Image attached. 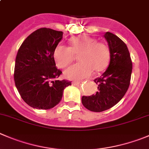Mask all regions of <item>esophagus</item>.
<instances>
[{"mask_svg": "<svg viewBox=\"0 0 149 149\" xmlns=\"http://www.w3.org/2000/svg\"><path fill=\"white\" fill-rule=\"evenodd\" d=\"M80 83V81H73L72 82V84L75 85V86H77V85H79Z\"/></svg>", "mask_w": 149, "mask_h": 149, "instance_id": "esophagus-1", "label": "esophagus"}]
</instances>
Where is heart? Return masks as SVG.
Returning <instances> with one entry per match:
<instances>
[{
  "mask_svg": "<svg viewBox=\"0 0 149 149\" xmlns=\"http://www.w3.org/2000/svg\"><path fill=\"white\" fill-rule=\"evenodd\" d=\"M70 47L59 45L53 52V58L58 67L64 69L77 55L80 62L72 65L64 72L69 80H80L89 77L93 69L100 72L105 69L110 60V51L107 45L88 36H77L69 40Z\"/></svg>",
  "mask_w": 149,
  "mask_h": 149,
  "instance_id": "1",
  "label": "heart"
}]
</instances>
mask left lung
I'll return each instance as SVG.
<instances>
[{
	"label": "left lung",
	"mask_w": 149,
	"mask_h": 149,
	"mask_svg": "<svg viewBox=\"0 0 149 149\" xmlns=\"http://www.w3.org/2000/svg\"><path fill=\"white\" fill-rule=\"evenodd\" d=\"M104 39L110 50V63L105 72L93 81L98 84L95 94L82 97L88 110L102 112L116 105L124 97L130 86L132 63L126 44L116 35L106 32Z\"/></svg>",
	"instance_id": "left-lung-1"
}]
</instances>
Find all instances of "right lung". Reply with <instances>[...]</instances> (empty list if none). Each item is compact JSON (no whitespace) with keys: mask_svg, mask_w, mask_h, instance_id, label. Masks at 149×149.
<instances>
[{"mask_svg":"<svg viewBox=\"0 0 149 149\" xmlns=\"http://www.w3.org/2000/svg\"><path fill=\"white\" fill-rule=\"evenodd\" d=\"M63 38L62 31L42 28L30 34L21 45L15 60V86L25 103L36 109L57 105L68 80H58L62 72L56 66L53 52Z\"/></svg>","mask_w":149,"mask_h":149,"instance_id":"add662e5","label":"right lung"}]
</instances>
